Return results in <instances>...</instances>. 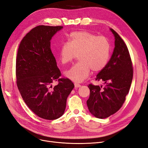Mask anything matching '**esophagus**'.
Returning <instances> with one entry per match:
<instances>
[{
    "instance_id": "obj_1",
    "label": "esophagus",
    "mask_w": 148,
    "mask_h": 148,
    "mask_svg": "<svg viewBox=\"0 0 148 148\" xmlns=\"http://www.w3.org/2000/svg\"><path fill=\"white\" fill-rule=\"evenodd\" d=\"M74 84H75V88H76L81 87V85H80V84H78V83H75Z\"/></svg>"
}]
</instances>
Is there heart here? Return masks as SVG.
<instances>
[{"instance_id":"b5f03b06","label":"heart","mask_w":148,"mask_h":148,"mask_svg":"<svg viewBox=\"0 0 148 148\" xmlns=\"http://www.w3.org/2000/svg\"><path fill=\"white\" fill-rule=\"evenodd\" d=\"M111 52L109 39L87 31L71 33L67 42L63 43L59 50V60L66 65L78 55L77 64L65 71L66 78L77 83L83 82L90 73L102 70L108 64Z\"/></svg>"}]
</instances>
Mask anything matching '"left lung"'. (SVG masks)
Masks as SVG:
<instances>
[{"instance_id":"obj_1","label":"left lung","mask_w":148,"mask_h":148,"mask_svg":"<svg viewBox=\"0 0 148 148\" xmlns=\"http://www.w3.org/2000/svg\"><path fill=\"white\" fill-rule=\"evenodd\" d=\"M115 47L108 64L97 75L96 81H103L104 86L89 84L87 106L96 117L106 119L122 107L132 82L133 69L130 55L123 40L113 29Z\"/></svg>"}]
</instances>
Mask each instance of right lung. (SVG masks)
<instances>
[{
  "mask_svg": "<svg viewBox=\"0 0 148 148\" xmlns=\"http://www.w3.org/2000/svg\"><path fill=\"white\" fill-rule=\"evenodd\" d=\"M63 26L39 25L22 39L16 58V84L23 101L39 117L56 120L64 114L74 84L61 73L51 39ZM58 84L51 88V84Z\"/></svg>",
  "mask_w": 148,
  "mask_h": 148,
  "instance_id": "obj_1",
  "label": "right lung"
}]
</instances>
